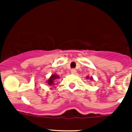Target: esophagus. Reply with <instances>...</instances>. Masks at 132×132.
Here are the masks:
<instances>
[{"mask_svg": "<svg viewBox=\"0 0 132 132\" xmlns=\"http://www.w3.org/2000/svg\"><path fill=\"white\" fill-rule=\"evenodd\" d=\"M76 70L75 69H72L71 71V74H75V73H76Z\"/></svg>", "mask_w": 132, "mask_h": 132, "instance_id": "esophagus-1", "label": "esophagus"}]
</instances>
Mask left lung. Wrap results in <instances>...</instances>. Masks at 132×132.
Instances as JSON below:
<instances>
[{
	"mask_svg": "<svg viewBox=\"0 0 132 132\" xmlns=\"http://www.w3.org/2000/svg\"><path fill=\"white\" fill-rule=\"evenodd\" d=\"M87 79H90V80H94V79H93V77H90L88 76V75H87Z\"/></svg>",
	"mask_w": 132,
	"mask_h": 132,
	"instance_id": "8db88e82",
	"label": "left lung"
}]
</instances>
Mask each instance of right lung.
<instances>
[{"mask_svg": "<svg viewBox=\"0 0 132 132\" xmlns=\"http://www.w3.org/2000/svg\"><path fill=\"white\" fill-rule=\"evenodd\" d=\"M59 78H60V77H59L57 73L52 74V75L50 76V77L47 80L46 83L47 84V85L50 86V87H54L55 85L56 84H57V81L58 79H59ZM52 87L51 88H52Z\"/></svg>", "mask_w": 132, "mask_h": 132, "instance_id": "1", "label": "right lung"}]
</instances>
